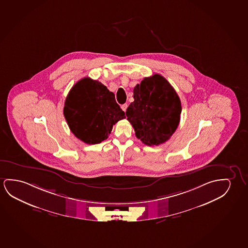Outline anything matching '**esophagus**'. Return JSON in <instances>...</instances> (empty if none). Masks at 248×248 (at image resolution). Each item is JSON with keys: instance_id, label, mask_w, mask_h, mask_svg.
<instances>
[{"instance_id": "34e87169", "label": "esophagus", "mask_w": 248, "mask_h": 248, "mask_svg": "<svg viewBox=\"0 0 248 248\" xmlns=\"http://www.w3.org/2000/svg\"><path fill=\"white\" fill-rule=\"evenodd\" d=\"M127 108H128V105L127 104H124L121 106V108H122V110L124 111H126V109H127Z\"/></svg>"}]
</instances>
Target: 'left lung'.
Instances as JSON below:
<instances>
[{
	"mask_svg": "<svg viewBox=\"0 0 248 248\" xmlns=\"http://www.w3.org/2000/svg\"><path fill=\"white\" fill-rule=\"evenodd\" d=\"M134 101L126 110L136 136L147 146L169 140L179 124L181 101L170 83L159 74L145 78L134 88Z\"/></svg>",
	"mask_w": 248,
	"mask_h": 248,
	"instance_id": "left-lung-1",
	"label": "left lung"
}]
</instances>
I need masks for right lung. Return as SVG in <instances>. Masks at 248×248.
Wrapping results in <instances>:
<instances>
[{"instance_id": "add662e5", "label": "right lung", "mask_w": 248, "mask_h": 248, "mask_svg": "<svg viewBox=\"0 0 248 248\" xmlns=\"http://www.w3.org/2000/svg\"><path fill=\"white\" fill-rule=\"evenodd\" d=\"M63 111L71 131L87 144L107 140L112 126L125 118L114 93L90 78L81 79L72 87Z\"/></svg>"}]
</instances>
